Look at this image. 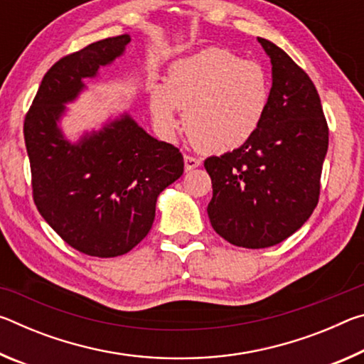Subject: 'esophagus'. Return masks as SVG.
I'll return each instance as SVG.
<instances>
[{
    "label": "esophagus",
    "instance_id": "34e87169",
    "mask_svg": "<svg viewBox=\"0 0 364 364\" xmlns=\"http://www.w3.org/2000/svg\"><path fill=\"white\" fill-rule=\"evenodd\" d=\"M200 164H202L200 159L193 157V156H184V168H186V171L200 167Z\"/></svg>",
    "mask_w": 364,
    "mask_h": 364
}]
</instances>
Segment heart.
I'll return each mask as SVG.
<instances>
[{"mask_svg": "<svg viewBox=\"0 0 364 364\" xmlns=\"http://www.w3.org/2000/svg\"><path fill=\"white\" fill-rule=\"evenodd\" d=\"M271 83L264 67L223 48L178 59L165 83L151 88L149 110L160 134L173 138L180 109L189 136L208 152H228L255 136L267 117Z\"/></svg>", "mask_w": 364, "mask_h": 364, "instance_id": "b5f03b06", "label": "heart"}]
</instances>
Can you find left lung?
Listing matches in <instances>:
<instances>
[{"label": "left lung", "mask_w": 364, "mask_h": 364, "mask_svg": "<svg viewBox=\"0 0 364 364\" xmlns=\"http://www.w3.org/2000/svg\"><path fill=\"white\" fill-rule=\"evenodd\" d=\"M271 60V101L255 136L204 162L213 230L232 245L264 249L300 230L315 210L329 130L310 77L274 43L258 38Z\"/></svg>", "instance_id": "left-lung-1"}]
</instances>
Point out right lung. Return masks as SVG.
<instances>
[{"label":"right lung","mask_w":364,"mask_h":364,"mask_svg":"<svg viewBox=\"0 0 364 364\" xmlns=\"http://www.w3.org/2000/svg\"><path fill=\"white\" fill-rule=\"evenodd\" d=\"M123 33L91 43L58 60L43 77L23 122L35 205L70 247L110 258L130 252L151 231L159 194L183 175L178 147L152 138L130 114L101 130L65 138V104L125 53Z\"/></svg>","instance_id":"right-lung-1"}]
</instances>
